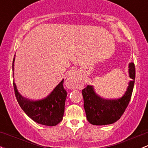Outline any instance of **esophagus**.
Instances as JSON below:
<instances>
[{"label": "esophagus", "instance_id": "esophagus-1", "mask_svg": "<svg viewBox=\"0 0 148 148\" xmlns=\"http://www.w3.org/2000/svg\"><path fill=\"white\" fill-rule=\"evenodd\" d=\"M81 82H82V78H81L80 73L78 71H75L68 75L66 84L69 88H77L81 86Z\"/></svg>", "mask_w": 148, "mask_h": 148}]
</instances>
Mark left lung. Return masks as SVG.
Wrapping results in <instances>:
<instances>
[{
  "mask_svg": "<svg viewBox=\"0 0 148 148\" xmlns=\"http://www.w3.org/2000/svg\"><path fill=\"white\" fill-rule=\"evenodd\" d=\"M129 77L133 81L130 82L124 95L117 100H104L94 92L91 86L83 89L84 107L90 124L98 126L111 124L120 119L128 107L134 89L136 68L133 62L129 64Z\"/></svg>",
  "mask_w": 148,
  "mask_h": 148,
  "instance_id": "8db88e82",
  "label": "left lung"
}]
</instances>
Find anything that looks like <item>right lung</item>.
<instances>
[{"label": "right lung", "instance_id": "1", "mask_svg": "<svg viewBox=\"0 0 148 148\" xmlns=\"http://www.w3.org/2000/svg\"><path fill=\"white\" fill-rule=\"evenodd\" d=\"M14 58L12 62L13 71ZM64 80L58 84L46 98L39 100H30L19 93L13 82L14 94L19 106L35 122L45 126H56L62 121L64 115L66 91L63 86Z\"/></svg>", "mask_w": 148, "mask_h": 148}]
</instances>
